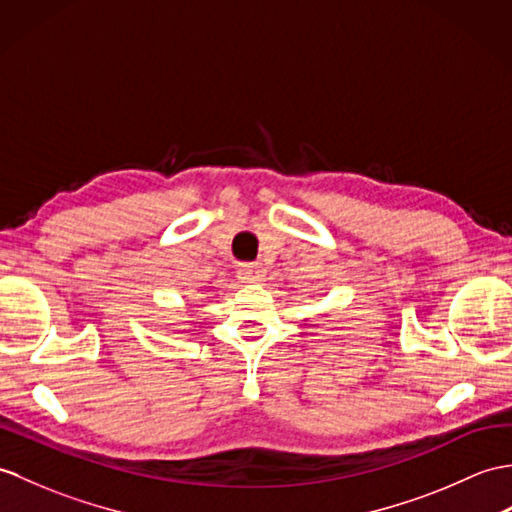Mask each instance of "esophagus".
I'll list each match as a JSON object with an SVG mask.
<instances>
[{
  "instance_id": "obj_1",
  "label": "esophagus",
  "mask_w": 512,
  "mask_h": 512,
  "mask_svg": "<svg viewBox=\"0 0 512 512\" xmlns=\"http://www.w3.org/2000/svg\"><path fill=\"white\" fill-rule=\"evenodd\" d=\"M237 275H240V279H242L244 283H257V281L264 279V266H259V264H244V266L240 268V272H237Z\"/></svg>"
}]
</instances>
